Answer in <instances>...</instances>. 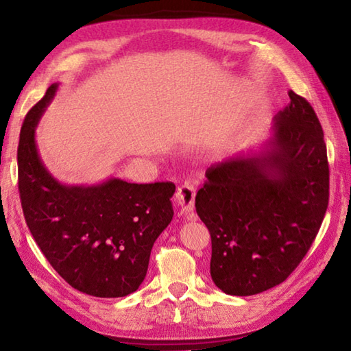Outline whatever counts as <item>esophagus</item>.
Instances as JSON below:
<instances>
[{
	"mask_svg": "<svg viewBox=\"0 0 351 351\" xmlns=\"http://www.w3.org/2000/svg\"><path fill=\"white\" fill-rule=\"evenodd\" d=\"M195 197H196V189L191 184H182L176 190V204L180 206L182 214H190L195 210Z\"/></svg>",
	"mask_w": 351,
	"mask_h": 351,
	"instance_id": "1",
	"label": "esophagus"
}]
</instances>
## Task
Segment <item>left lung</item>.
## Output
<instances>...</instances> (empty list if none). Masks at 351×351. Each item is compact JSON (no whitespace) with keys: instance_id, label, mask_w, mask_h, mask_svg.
<instances>
[{"instance_id":"8db88e82","label":"left lung","mask_w":351,"mask_h":351,"mask_svg":"<svg viewBox=\"0 0 351 351\" xmlns=\"http://www.w3.org/2000/svg\"><path fill=\"white\" fill-rule=\"evenodd\" d=\"M271 136L206 170L196 213L211 234V278L229 295L279 285L306 255L329 204L324 134L311 104L288 92Z\"/></svg>"}]
</instances>
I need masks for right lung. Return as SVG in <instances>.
Instances as JSON below:
<instances>
[{
    "label": "right lung",
    "mask_w": 351,
    "mask_h": 351,
    "mask_svg": "<svg viewBox=\"0 0 351 351\" xmlns=\"http://www.w3.org/2000/svg\"><path fill=\"white\" fill-rule=\"evenodd\" d=\"M58 83L28 111L18 146V176L27 226L54 270L81 293L125 297L145 280L152 245L173 219L175 184H131L108 178L66 185L40 160L36 128Z\"/></svg>",
    "instance_id": "add662e5"
}]
</instances>
